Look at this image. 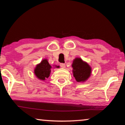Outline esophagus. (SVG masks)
Returning <instances> with one entry per match:
<instances>
[{
  "instance_id": "1",
  "label": "esophagus",
  "mask_w": 125,
  "mask_h": 125,
  "mask_svg": "<svg viewBox=\"0 0 125 125\" xmlns=\"http://www.w3.org/2000/svg\"><path fill=\"white\" fill-rule=\"evenodd\" d=\"M60 66L61 68H64L65 67V65L64 63H60Z\"/></svg>"
}]
</instances>
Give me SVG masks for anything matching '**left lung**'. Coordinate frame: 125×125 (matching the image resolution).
<instances>
[{
  "label": "left lung",
  "instance_id": "left-lung-1",
  "mask_svg": "<svg viewBox=\"0 0 125 125\" xmlns=\"http://www.w3.org/2000/svg\"><path fill=\"white\" fill-rule=\"evenodd\" d=\"M73 67V76L78 82H83L88 79L92 73V68L87 63L80 58L73 61L72 65Z\"/></svg>",
  "mask_w": 125,
  "mask_h": 125
}]
</instances>
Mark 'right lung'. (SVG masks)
I'll use <instances>...</instances> for the list:
<instances>
[{"instance_id":"obj_1","label":"right lung","mask_w":125,"mask_h":125,"mask_svg":"<svg viewBox=\"0 0 125 125\" xmlns=\"http://www.w3.org/2000/svg\"><path fill=\"white\" fill-rule=\"evenodd\" d=\"M56 67L58 68L59 66H56ZM51 68L46 59L43 60L36 67L34 70L35 74L40 80H45L50 76Z\"/></svg>"}]
</instances>
